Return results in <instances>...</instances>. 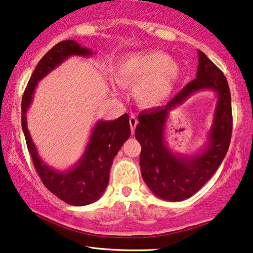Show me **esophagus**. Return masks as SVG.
Segmentation results:
<instances>
[{"instance_id":"34e87169","label":"esophagus","mask_w":253,"mask_h":253,"mask_svg":"<svg viewBox=\"0 0 253 253\" xmlns=\"http://www.w3.org/2000/svg\"><path fill=\"white\" fill-rule=\"evenodd\" d=\"M129 125H130L131 133H134L135 128H136V125H137V118H136L134 115H131L130 117H129Z\"/></svg>"}]
</instances>
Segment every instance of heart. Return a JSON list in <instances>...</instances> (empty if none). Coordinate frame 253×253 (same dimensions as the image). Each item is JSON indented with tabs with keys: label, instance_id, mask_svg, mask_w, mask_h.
Instances as JSON below:
<instances>
[{
	"label": "heart",
	"instance_id": "obj_1",
	"mask_svg": "<svg viewBox=\"0 0 253 253\" xmlns=\"http://www.w3.org/2000/svg\"><path fill=\"white\" fill-rule=\"evenodd\" d=\"M179 74L178 63L158 50L128 56L116 69L117 81L123 85H136V98L146 106L166 99Z\"/></svg>",
	"mask_w": 253,
	"mask_h": 253
}]
</instances>
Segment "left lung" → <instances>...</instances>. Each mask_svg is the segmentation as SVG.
Masks as SVG:
<instances>
[{"mask_svg": "<svg viewBox=\"0 0 253 253\" xmlns=\"http://www.w3.org/2000/svg\"><path fill=\"white\" fill-rule=\"evenodd\" d=\"M197 78L175 97L138 116L135 137L142 146L139 155L144 181L154 195L169 202H180L195 195L211 178L227 153L232 135L231 92L223 72L198 50ZM213 89L218 93L213 125L207 147L194 157L175 156L164 143V128L169 112L195 91Z\"/></svg>", "mask_w": 253, "mask_h": 253, "instance_id": "obj_1", "label": "left lung"}]
</instances>
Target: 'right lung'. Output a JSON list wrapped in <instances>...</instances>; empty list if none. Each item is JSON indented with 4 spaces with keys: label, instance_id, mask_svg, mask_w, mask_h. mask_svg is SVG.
I'll list each match as a JSON object with an SVG mask.
<instances>
[{
    "label": "right lung",
    "instance_id": "right-lung-1",
    "mask_svg": "<svg viewBox=\"0 0 253 253\" xmlns=\"http://www.w3.org/2000/svg\"><path fill=\"white\" fill-rule=\"evenodd\" d=\"M73 55L90 56L91 49L82 47L74 40L58 42L40 59L23 92L21 123L28 151L35 169L48 190L70 205L84 206L98 200L109 182L110 168L120 147L130 136L129 117L125 114L110 122L100 120L92 130L85 152L76 163L65 172L51 169L42 162L27 127V110L33 101L38 81Z\"/></svg>",
    "mask_w": 253,
    "mask_h": 253
}]
</instances>
